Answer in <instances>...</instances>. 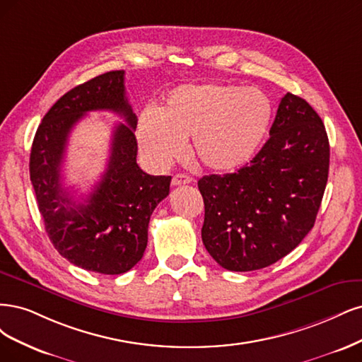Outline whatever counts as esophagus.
Instances as JSON below:
<instances>
[{
    "label": "esophagus",
    "instance_id": "34e87169",
    "mask_svg": "<svg viewBox=\"0 0 362 362\" xmlns=\"http://www.w3.org/2000/svg\"><path fill=\"white\" fill-rule=\"evenodd\" d=\"M191 182H192V179H191L189 176H186V174H176V176H174V177H173V180H171L173 186L188 185V183H191Z\"/></svg>",
    "mask_w": 362,
    "mask_h": 362
}]
</instances>
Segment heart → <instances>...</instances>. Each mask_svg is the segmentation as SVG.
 <instances>
[{"label":"heart","instance_id":"heart-1","mask_svg":"<svg viewBox=\"0 0 362 362\" xmlns=\"http://www.w3.org/2000/svg\"><path fill=\"white\" fill-rule=\"evenodd\" d=\"M272 120V103L257 88L191 86L174 90L159 111H146L138 139L158 167L168 165L192 139L191 151L212 171L236 170L257 153Z\"/></svg>","mask_w":362,"mask_h":362}]
</instances>
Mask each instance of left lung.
Wrapping results in <instances>:
<instances>
[{
    "instance_id": "left-lung-1",
    "label": "left lung",
    "mask_w": 362,
    "mask_h": 362,
    "mask_svg": "<svg viewBox=\"0 0 362 362\" xmlns=\"http://www.w3.org/2000/svg\"><path fill=\"white\" fill-rule=\"evenodd\" d=\"M269 135L250 164L198 180L203 243L228 271H257L283 259L308 235L322 203L329 141L319 114L287 93Z\"/></svg>"
}]
</instances>
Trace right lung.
Here are the masks:
<instances>
[{"instance_id":"1","label":"right lung","mask_w":362,"mask_h":362,"mask_svg":"<svg viewBox=\"0 0 362 362\" xmlns=\"http://www.w3.org/2000/svg\"><path fill=\"white\" fill-rule=\"evenodd\" d=\"M90 110H112L127 122L115 128L107 171L84 202L62 186L66 138ZM136 115L124 93V71L76 86L45 114L34 135L30 179L46 233L64 259L86 271L119 275L143 259L155 207L170 192L171 176H150L136 164Z\"/></svg>"}]
</instances>
